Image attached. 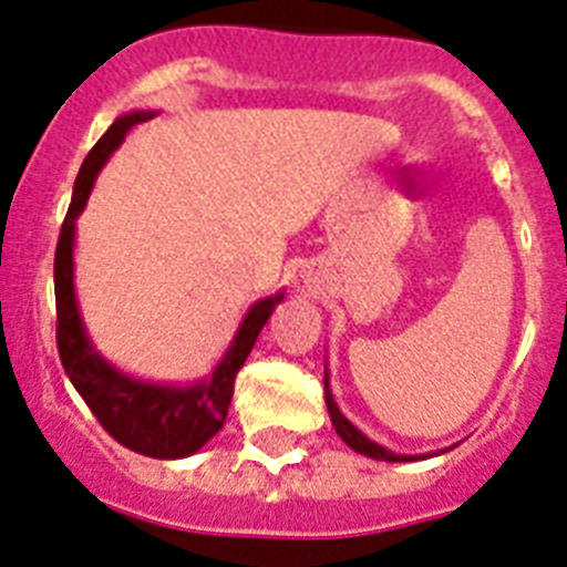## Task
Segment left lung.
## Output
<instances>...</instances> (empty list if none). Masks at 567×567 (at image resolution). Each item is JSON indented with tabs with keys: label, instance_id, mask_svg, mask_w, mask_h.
Instances as JSON below:
<instances>
[{
	"label": "left lung",
	"instance_id": "obj_1",
	"mask_svg": "<svg viewBox=\"0 0 567 567\" xmlns=\"http://www.w3.org/2000/svg\"><path fill=\"white\" fill-rule=\"evenodd\" d=\"M324 404H328V412H330V421H333L336 435H339L341 441L347 443V446L353 449V452H359V455L372 457V461H386V463H410V461H423V457H432V452H426V455H398V452H392V449H386V446H381V443L370 441V437H367L364 432L359 430V426H353V423L347 421V417L341 415L339 404H336L333 392H330L328 364H324ZM455 446H457V443H455ZM443 452H449V449H441L437 455H443Z\"/></svg>",
	"mask_w": 567,
	"mask_h": 567
}]
</instances>
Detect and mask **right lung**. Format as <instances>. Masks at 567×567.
<instances>
[{
  "label": "right lung",
  "mask_w": 567,
  "mask_h": 567,
  "mask_svg": "<svg viewBox=\"0 0 567 567\" xmlns=\"http://www.w3.org/2000/svg\"><path fill=\"white\" fill-rule=\"evenodd\" d=\"M155 118V112L135 110L126 112L115 124L101 135L99 144L90 150V155L81 163V172L75 177L73 200H70L68 217L59 234L55 246V341H59V355L68 379L84 398L86 406L93 410L99 423L110 432L121 446L141 452L157 461H177V457L195 455L197 449L206 446L217 432L223 430L228 415V404L234 395V379L239 367L246 364L251 347L257 344L259 330L271 319L277 305L285 293L265 296L246 310L239 321L231 344L217 361L208 379L197 384H155V381L135 379L118 370L104 359L86 336L84 319H81L79 299H75V220L84 212L90 192L95 186V177L104 169L110 155L124 144L126 132L135 124Z\"/></svg>",
  "instance_id": "add662e5"
}]
</instances>
